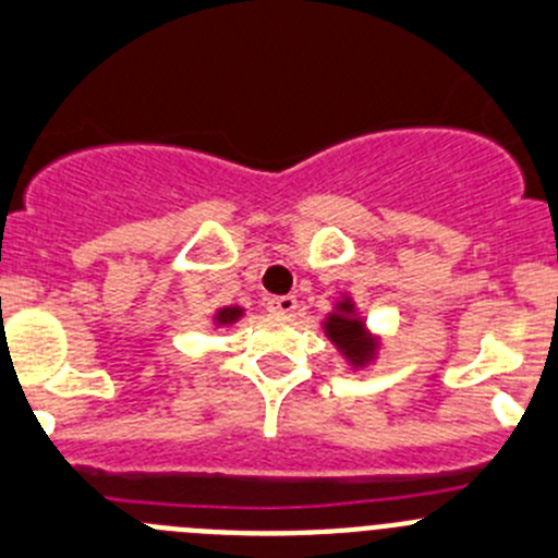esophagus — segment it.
Wrapping results in <instances>:
<instances>
[{"mask_svg": "<svg viewBox=\"0 0 558 558\" xmlns=\"http://www.w3.org/2000/svg\"><path fill=\"white\" fill-rule=\"evenodd\" d=\"M268 312H274V315H282V317H290L299 312V301H295V295H276V299L268 301Z\"/></svg>", "mask_w": 558, "mask_h": 558, "instance_id": "obj_1", "label": "esophagus"}]
</instances>
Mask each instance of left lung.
<instances>
[{"label": "left lung", "instance_id": "left-lung-1", "mask_svg": "<svg viewBox=\"0 0 558 558\" xmlns=\"http://www.w3.org/2000/svg\"><path fill=\"white\" fill-rule=\"evenodd\" d=\"M339 306H342V312H350V304H339ZM326 331H328V337H331L333 342L344 350V355H350V359H353V362H359V364L367 362V355H369V350H373V344H369L362 323L353 320V317L331 315L326 323Z\"/></svg>", "mask_w": 558, "mask_h": 558}]
</instances>
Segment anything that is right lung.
Instances as JSON below:
<instances>
[{
	"instance_id": "obj_1",
	"label": "right lung",
	"mask_w": 558,
	"mask_h": 558,
	"mask_svg": "<svg viewBox=\"0 0 558 558\" xmlns=\"http://www.w3.org/2000/svg\"><path fill=\"white\" fill-rule=\"evenodd\" d=\"M238 317H241V310H238V306H232V310H221L216 320H219V323H232V320H238Z\"/></svg>"
}]
</instances>
